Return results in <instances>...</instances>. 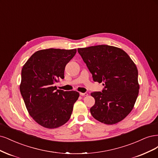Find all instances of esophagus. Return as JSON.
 Returning a JSON list of instances; mask_svg holds the SVG:
<instances>
[{"label":"esophagus","mask_w":158,"mask_h":158,"mask_svg":"<svg viewBox=\"0 0 158 158\" xmlns=\"http://www.w3.org/2000/svg\"><path fill=\"white\" fill-rule=\"evenodd\" d=\"M80 95L81 96H88V93H80Z\"/></svg>","instance_id":"obj_1"}]
</instances>
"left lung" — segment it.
Masks as SVG:
<instances>
[{
    "instance_id": "left-lung-1",
    "label": "left lung",
    "mask_w": 158,
    "mask_h": 158,
    "mask_svg": "<svg viewBox=\"0 0 158 158\" xmlns=\"http://www.w3.org/2000/svg\"><path fill=\"white\" fill-rule=\"evenodd\" d=\"M94 81L103 82L102 92H93V118L106 125L119 123L133 109L140 86L138 69L122 49L105 44L78 48Z\"/></svg>"
}]
</instances>
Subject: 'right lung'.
<instances>
[{
    "mask_svg": "<svg viewBox=\"0 0 158 158\" xmlns=\"http://www.w3.org/2000/svg\"><path fill=\"white\" fill-rule=\"evenodd\" d=\"M77 50L49 48L35 52L22 69L20 93L29 114L38 124L56 129L67 123L79 93L56 90L66 64Z\"/></svg>",
    "mask_w": 158,
    "mask_h": 158,
    "instance_id": "1",
    "label": "right lung"
}]
</instances>
